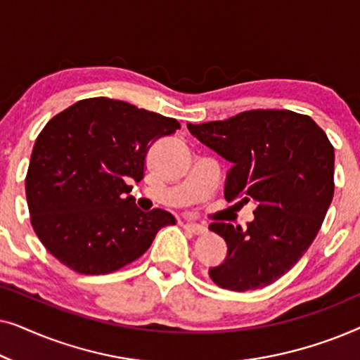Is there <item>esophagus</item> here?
I'll use <instances>...</instances> for the list:
<instances>
[{"label":"esophagus","instance_id":"1","mask_svg":"<svg viewBox=\"0 0 360 360\" xmlns=\"http://www.w3.org/2000/svg\"><path fill=\"white\" fill-rule=\"evenodd\" d=\"M185 228L191 231L193 234H203L206 233V228L203 224H198V223H193V221H185Z\"/></svg>","mask_w":360,"mask_h":360}]
</instances>
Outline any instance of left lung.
I'll return each instance as SVG.
<instances>
[{
	"label": "left lung",
	"instance_id": "obj_1",
	"mask_svg": "<svg viewBox=\"0 0 360 360\" xmlns=\"http://www.w3.org/2000/svg\"><path fill=\"white\" fill-rule=\"evenodd\" d=\"M186 127L231 164L226 200L255 205L245 229L210 224L228 244L211 280L233 292L267 287L302 259L321 228L334 195V147L311 117L288 110H250Z\"/></svg>",
	"mask_w": 360,
	"mask_h": 360
}]
</instances>
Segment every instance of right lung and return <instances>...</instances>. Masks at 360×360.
Segmentation results:
<instances>
[{"mask_svg": "<svg viewBox=\"0 0 360 360\" xmlns=\"http://www.w3.org/2000/svg\"><path fill=\"white\" fill-rule=\"evenodd\" d=\"M176 129L174 117L105 96L53 116L37 136L26 176L32 228L49 252L78 274H110L175 224L169 211L137 208L129 184L144 176L150 146Z\"/></svg>", "mask_w": 360, "mask_h": 360, "instance_id": "obj_1", "label": "right lung"}]
</instances>
